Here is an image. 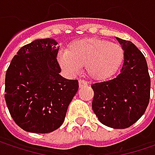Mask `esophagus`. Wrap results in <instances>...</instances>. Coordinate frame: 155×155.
Returning a JSON list of instances; mask_svg holds the SVG:
<instances>
[{
    "label": "esophagus",
    "instance_id": "1",
    "mask_svg": "<svg viewBox=\"0 0 155 155\" xmlns=\"http://www.w3.org/2000/svg\"><path fill=\"white\" fill-rule=\"evenodd\" d=\"M88 85V83H87V81H85L84 80H80L79 81V86L81 88V87H84V86H87Z\"/></svg>",
    "mask_w": 155,
    "mask_h": 155
}]
</instances>
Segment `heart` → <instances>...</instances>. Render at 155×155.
<instances>
[{
  "instance_id": "b5f03b06",
  "label": "heart",
  "mask_w": 155,
  "mask_h": 155,
  "mask_svg": "<svg viewBox=\"0 0 155 155\" xmlns=\"http://www.w3.org/2000/svg\"><path fill=\"white\" fill-rule=\"evenodd\" d=\"M124 59L125 51L120 45L98 38L74 41L68 49H61L57 55V61L66 74L74 75L84 65L87 75L95 81L113 77Z\"/></svg>"
}]
</instances>
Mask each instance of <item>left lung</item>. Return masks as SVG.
I'll use <instances>...</instances> for the list:
<instances>
[{
  "mask_svg": "<svg viewBox=\"0 0 155 155\" xmlns=\"http://www.w3.org/2000/svg\"><path fill=\"white\" fill-rule=\"evenodd\" d=\"M125 51L120 73L91 85L93 112L108 127L124 129L143 115L150 99L151 80L145 57L132 42L116 38Z\"/></svg>",
  "mask_w": 155,
  "mask_h": 155,
  "instance_id": "1",
  "label": "left lung"
}]
</instances>
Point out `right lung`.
I'll return each instance as SVG.
<instances>
[{
    "instance_id": "1",
    "label": "right lung",
    "mask_w": 155,
    "mask_h": 155,
    "mask_svg": "<svg viewBox=\"0 0 155 155\" xmlns=\"http://www.w3.org/2000/svg\"><path fill=\"white\" fill-rule=\"evenodd\" d=\"M54 38L36 39L12 58L5 76V101L23 130L46 134L63 124L79 89L77 80L60 75L59 47Z\"/></svg>"
}]
</instances>
